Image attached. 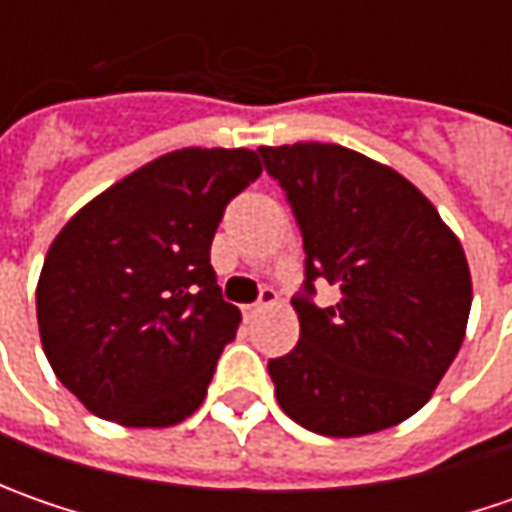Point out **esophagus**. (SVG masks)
Returning a JSON list of instances; mask_svg holds the SVG:
<instances>
[{"label":"esophagus","mask_w":512,"mask_h":512,"mask_svg":"<svg viewBox=\"0 0 512 512\" xmlns=\"http://www.w3.org/2000/svg\"><path fill=\"white\" fill-rule=\"evenodd\" d=\"M279 302V296H276V290L273 287H262V296H259V302L256 305H247L245 307V316L250 319V316H256L259 310H265V307L276 305Z\"/></svg>","instance_id":"obj_1"}]
</instances>
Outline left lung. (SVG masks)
I'll use <instances>...</instances> for the list:
<instances>
[{"instance_id": "1", "label": "left lung", "mask_w": 512, "mask_h": 512, "mask_svg": "<svg viewBox=\"0 0 512 512\" xmlns=\"http://www.w3.org/2000/svg\"><path fill=\"white\" fill-rule=\"evenodd\" d=\"M305 242L299 344L270 359L279 407L313 433H379L422 410L464 342L473 282L462 242L402 173L322 142L259 148ZM340 287L316 308L312 282Z\"/></svg>"}]
</instances>
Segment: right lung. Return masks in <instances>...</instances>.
I'll return each mask as SVG.
<instances>
[{
	"label": "right lung",
	"mask_w": 512,
	"mask_h": 512,
	"mask_svg": "<svg viewBox=\"0 0 512 512\" xmlns=\"http://www.w3.org/2000/svg\"><path fill=\"white\" fill-rule=\"evenodd\" d=\"M262 173L247 148H182L90 199L53 239L36 285L56 379L99 419L170 427L205 402L242 313L222 299L210 242Z\"/></svg>",
	"instance_id": "obj_1"
}]
</instances>
